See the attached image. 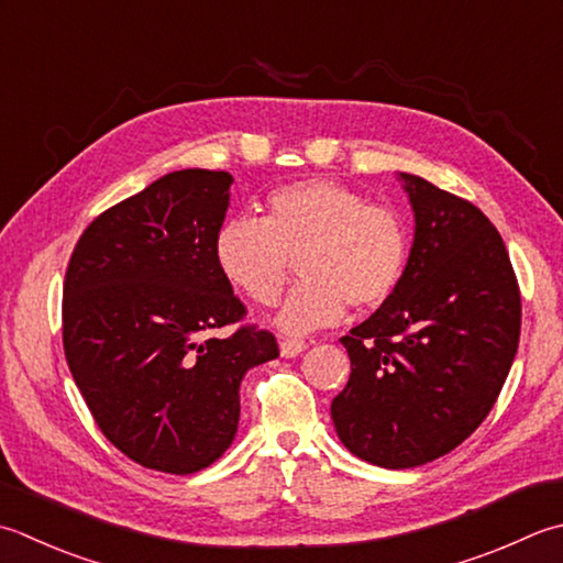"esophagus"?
I'll return each mask as SVG.
<instances>
[{"label":"esophagus","mask_w":563,"mask_h":563,"mask_svg":"<svg viewBox=\"0 0 563 563\" xmlns=\"http://www.w3.org/2000/svg\"><path fill=\"white\" fill-rule=\"evenodd\" d=\"M305 349H307L305 341H297V339H283V341H280V356H283V358L300 356Z\"/></svg>","instance_id":"esophagus-1"}]
</instances>
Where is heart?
Listing matches in <instances>:
<instances>
[{
    "instance_id": "1",
    "label": "heart",
    "mask_w": 563,
    "mask_h": 563,
    "mask_svg": "<svg viewBox=\"0 0 563 563\" xmlns=\"http://www.w3.org/2000/svg\"><path fill=\"white\" fill-rule=\"evenodd\" d=\"M219 275L256 305H273L295 258V285L275 327L307 334L336 324L346 310H376L398 292L410 231L390 207L368 205L356 190L312 178L273 190L263 219L231 217L212 241Z\"/></svg>"
}]
</instances>
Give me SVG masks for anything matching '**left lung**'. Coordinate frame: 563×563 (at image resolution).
Masks as SVG:
<instances>
[{"instance_id":"obj_1","label":"left lung","mask_w":563,"mask_h":563,"mask_svg":"<svg viewBox=\"0 0 563 563\" xmlns=\"http://www.w3.org/2000/svg\"><path fill=\"white\" fill-rule=\"evenodd\" d=\"M415 214L402 285L341 336L351 358L332 402L351 454L415 468L486 420L520 341V290L490 219L420 175L398 173Z\"/></svg>"}]
</instances>
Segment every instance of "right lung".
<instances>
[{"instance_id": "1", "label": "right lung", "mask_w": 563, "mask_h": 563, "mask_svg": "<svg viewBox=\"0 0 563 563\" xmlns=\"http://www.w3.org/2000/svg\"><path fill=\"white\" fill-rule=\"evenodd\" d=\"M224 170L187 168L107 209L85 229L63 288V346L102 434L136 464L187 476L231 446L239 388L278 358L212 256L229 209Z\"/></svg>"}]
</instances>
